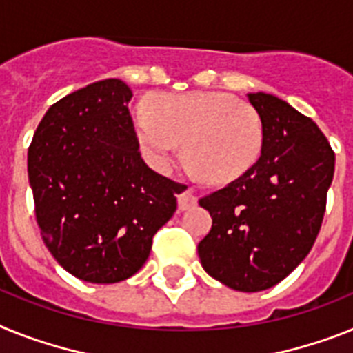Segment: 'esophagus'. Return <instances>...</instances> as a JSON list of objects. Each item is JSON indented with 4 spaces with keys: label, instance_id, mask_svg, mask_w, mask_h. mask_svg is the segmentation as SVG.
Instances as JSON below:
<instances>
[{
    "label": "esophagus",
    "instance_id": "34e87169",
    "mask_svg": "<svg viewBox=\"0 0 353 353\" xmlns=\"http://www.w3.org/2000/svg\"><path fill=\"white\" fill-rule=\"evenodd\" d=\"M177 203H179V210H188L195 204V197L192 194L190 186H185L179 194H177Z\"/></svg>",
    "mask_w": 353,
    "mask_h": 353
}]
</instances>
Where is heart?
<instances>
[{"mask_svg":"<svg viewBox=\"0 0 353 353\" xmlns=\"http://www.w3.org/2000/svg\"><path fill=\"white\" fill-rule=\"evenodd\" d=\"M134 129L145 159L168 170L183 140L188 167L213 181H230L256 161L262 121L250 103L219 91L161 94L134 111Z\"/></svg>","mask_w":353,"mask_h":353,"instance_id":"b5f03b06","label":"heart"}]
</instances>
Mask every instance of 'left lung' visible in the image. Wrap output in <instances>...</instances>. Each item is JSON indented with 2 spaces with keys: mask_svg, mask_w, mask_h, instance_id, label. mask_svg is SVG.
Returning <instances> with one entry per match:
<instances>
[{
  "mask_svg": "<svg viewBox=\"0 0 353 353\" xmlns=\"http://www.w3.org/2000/svg\"><path fill=\"white\" fill-rule=\"evenodd\" d=\"M262 121L253 167L199 201L212 230L197 245L210 276L242 292L265 291L312 250L327 208L336 154L319 127L274 94L250 93Z\"/></svg>",
  "mask_w": 353,
  "mask_h": 353,
  "instance_id": "obj_1",
  "label": "left lung"
}]
</instances>
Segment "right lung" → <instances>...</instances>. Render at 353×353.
I'll return each instance as SVG.
<instances>
[{"label":"right lung","instance_id":"add662e5","mask_svg":"<svg viewBox=\"0 0 353 353\" xmlns=\"http://www.w3.org/2000/svg\"><path fill=\"white\" fill-rule=\"evenodd\" d=\"M131 99L118 79L73 91L48 109L28 147L44 244L90 283H117L140 271L181 190L141 159Z\"/></svg>","mask_w":353,"mask_h":353}]
</instances>
